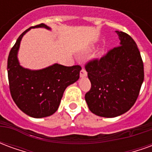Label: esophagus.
I'll list each match as a JSON object with an SVG mask.
<instances>
[{"mask_svg":"<svg viewBox=\"0 0 152 152\" xmlns=\"http://www.w3.org/2000/svg\"><path fill=\"white\" fill-rule=\"evenodd\" d=\"M86 76H87V72H86L85 68H82L81 71H80V76L81 78H83V77H86Z\"/></svg>","mask_w":152,"mask_h":152,"instance_id":"obj_1","label":"esophagus"}]
</instances>
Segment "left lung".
Returning <instances> with one entry per match:
<instances>
[{
	"label": "left lung",
	"mask_w": 152,
	"mask_h": 152,
	"mask_svg": "<svg viewBox=\"0 0 152 152\" xmlns=\"http://www.w3.org/2000/svg\"><path fill=\"white\" fill-rule=\"evenodd\" d=\"M115 32L120 45L86 65L91 89L85 99L90 112L102 117H116L128 112L144 80L143 63L135 41L125 32Z\"/></svg>",
	"instance_id": "left-lung-1"
}]
</instances>
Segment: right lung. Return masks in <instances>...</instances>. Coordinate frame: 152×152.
I'll list each match as a JSON object with an SVG mask.
<instances>
[{
	"label": "right lung",
	"mask_w": 152,
	"mask_h": 152,
	"mask_svg": "<svg viewBox=\"0 0 152 152\" xmlns=\"http://www.w3.org/2000/svg\"><path fill=\"white\" fill-rule=\"evenodd\" d=\"M38 28L50 30V27L40 23L23 31L10 52L7 70L10 90L15 104L29 116L42 118L58 110L66 87L79 79L81 66L54 63L40 70L23 67L18 59L22 38L31 28Z\"/></svg>",
	"instance_id": "1"
}]
</instances>
